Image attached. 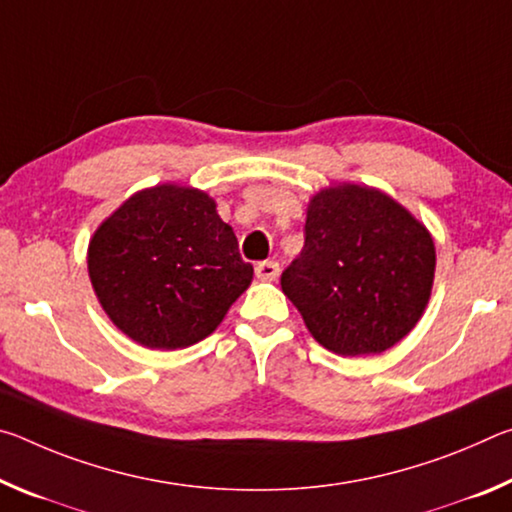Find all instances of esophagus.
I'll use <instances>...</instances> for the list:
<instances>
[{
    "label": "esophagus",
    "instance_id": "1",
    "mask_svg": "<svg viewBox=\"0 0 512 512\" xmlns=\"http://www.w3.org/2000/svg\"><path fill=\"white\" fill-rule=\"evenodd\" d=\"M255 275H257L262 282H273V280H277V275H280V264L273 262V259H266V262H259V264L255 266Z\"/></svg>",
    "mask_w": 512,
    "mask_h": 512
}]
</instances>
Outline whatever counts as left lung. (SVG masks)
Wrapping results in <instances>:
<instances>
[{"mask_svg": "<svg viewBox=\"0 0 512 512\" xmlns=\"http://www.w3.org/2000/svg\"><path fill=\"white\" fill-rule=\"evenodd\" d=\"M433 268V239L420 221L377 189L341 185L311 198L305 246L280 282L320 345L359 357L411 332Z\"/></svg>", "mask_w": 512, "mask_h": 512, "instance_id": "8db88e82", "label": "left lung"}]
</instances>
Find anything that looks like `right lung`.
<instances>
[{
  "label": "right lung",
  "mask_w": 512,
  "mask_h": 512,
  "mask_svg": "<svg viewBox=\"0 0 512 512\" xmlns=\"http://www.w3.org/2000/svg\"><path fill=\"white\" fill-rule=\"evenodd\" d=\"M88 268L112 323L153 350L205 339L253 280L212 198L176 185L144 189L103 221Z\"/></svg>",
  "instance_id": "right-lung-1"
}]
</instances>
